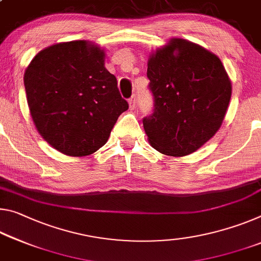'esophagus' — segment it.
Segmentation results:
<instances>
[{
  "label": "esophagus",
  "instance_id": "obj_1",
  "mask_svg": "<svg viewBox=\"0 0 261 261\" xmlns=\"http://www.w3.org/2000/svg\"><path fill=\"white\" fill-rule=\"evenodd\" d=\"M136 103H137V101H136V96H132V97L129 98L130 109H135L136 108Z\"/></svg>",
  "mask_w": 261,
  "mask_h": 261
}]
</instances>
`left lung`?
<instances>
[{"mask_svg": "<svg viewBox=\"0 0 261 261\" xmlns=\"http://www.w3.org/2000/svg\"><path fill=\"white\" fill-rule=\"evenodd\" d=\"M153 113L143 118L148 142L164 154L184 156L214 137L231 98V81L217 56L172 38L150 56Z\"/></svg>", "mask_w": 261, "mask_h": 261, "instance_id": "1", "label": "left lung"}]
</instances>
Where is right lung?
I'll return each mask as SVG.
<instances>
[{"label":"right lung","instance_id":"obj_1","mask_svg":"<svg viewBox=\"0 0 261 261\" xmlns=\"http://www.w3.org/2000/svg\"><path fill=\"white\" fill-rule=\"evenodd\" d=\"M105 51L86 40L40 51L24 73L27 100L37 130L61 153L84 156L108 140L129 105L105 67Z\"/></svg>","mask_w":261,"mask_h":261}]
</instances>
